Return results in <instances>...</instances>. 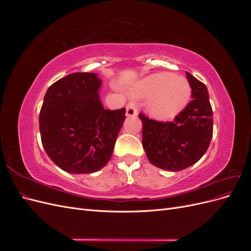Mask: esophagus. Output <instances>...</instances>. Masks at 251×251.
Masks as SVG:
<instances>
[{"mask_svg": "<svg viewBox=\"0 0 251 251\" xmlns=\"http://www.w3.org/2000/svg\"><path fill=\"white\" fill-rule=\"evenodd\" d=\"M137 104H136L135 101L131 100L126 104V116H136L137 115Z\"/></svg>", "mask_w": 251, "mask_h": 251, "instance_id": "34e87169", "label": "esophagus"}]
</instances>
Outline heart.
<instances>
[{
  "label": "heart",
  "mask_w": 251,
  "mask_h": 251,
  "mask_svg": "<svg viewBox=\"0 0 251 251\" xmlns=\"http://www.w3.org/2000/svg\"><path fill=\"white\" fill-rule=\"evenodd\" d=\"M136 94L150 97L148 111L159 119H170L179 114L191 97V85L186 78L172 73H156L142 79Z\"/></svg>",
  "instance_id": "1"
}]
</instances>
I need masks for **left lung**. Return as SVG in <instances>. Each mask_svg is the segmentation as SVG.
<instances>
[{
  "instance_id": "left-lung-1",
  "label": "left lung",
  "mask_w": 251,
  "mask_h": 251,
  "mask_svg": "<svg viewBox=\"0 0 251 251\" xmlns=\"http://www.w3.org/2000/svg\"><path fill=\"white\" fill-rule=\"evenodd\" d=\"M193 100L173 121H158L140 112L142 146L151 164L178 172L199 161L212 138V109L206 86L186 72Z\"/></svg>"
}]
</instances>
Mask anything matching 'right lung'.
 I'll return each instance as SVG.
<instances>
[{
	"label": "right lung",
	"instance_id": "obj_1",
	"mask_svg": "<svg viewBox=\"0 0 251 251\" xmlns=\"http://www.w3.org/2000/svg\"><path fill=\"white\" fill-rule=\"evenodd\" d=\"M100 85L95 73H72L51 85L44 97L42 143L65 172L94 173L111 159L126 108L104 110L98 96Z\"/></svg>",
	"mask_w": 251,
	"mask_h": 251
}]
</instances>
